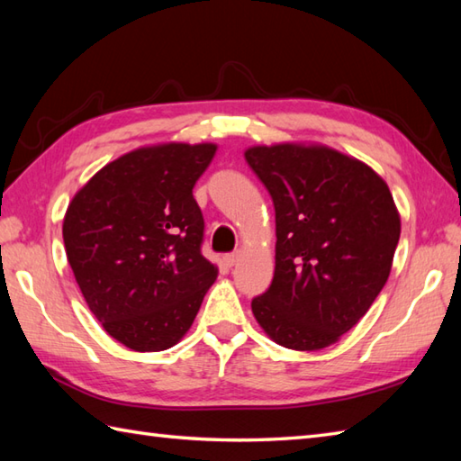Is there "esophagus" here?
<instances>
[{"mask_svg":"<svg viewBox=\"0 0 461 461\" xmlns=\"http://www.w3.org/2000/svg\"><path fill=\"white\" fill-rule=\"evenodd\" d=\"M240 259H241V251H233V253H228V256H225V263H228L230 267L236 266Z\"/></svg>","mask_w":461,"mask_h":461,"instance_id":"34e87169","label":"esophagus"}]
</instances>
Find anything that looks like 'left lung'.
<instances>
[{
	"label": "left lung",
	"mask_w": 461,
	"mask_h": 461,
	"mask_svg": "<svg viewBox=\"0 0 461 461\" xmlns=\"http://www.w3.org/2000/svg\"><path fill=\"white\" fill-rule=\"evenodd\" d=\"M276 205V273L251 301L277 345L321 350L366 315L393 269L400 213L368 164L325 144L249 146Z\"/></svg>",
	"instance_id": "1"
}]
</instances>
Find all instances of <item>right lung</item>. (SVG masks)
<instances>
[{"label":"right lung","instance_id":"1","mask_svg":"<svg viewBox=\"0 0 461 461\" xmlns=\"http://www.w3.org/2000/svg\"><path fill=\"white\" fill-rule=\"evenodd\" d=\"M218 144L164 142L109 162L73 195L63 241L91 312L136 352L180 342L218 266L200 251L203 218L194 185Z\"/></svg>","mask_w":461,"mask_h":461}]
</instances>
